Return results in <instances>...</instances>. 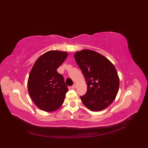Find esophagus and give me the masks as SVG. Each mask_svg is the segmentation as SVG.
<instances>
[{
    "mask_svg": "<svg viewBox=\"0 0 148 148\" xmlns=\"http://www.w3.org/2000/svg\"><path fill=\"white\" fill-rule=\"evenodd\" d=\"M76 86H77V84H74L72 86V88H74H74H76Z\"/></svg>",
    "mask_w": 148,
    "mask_h": 148,
    "instance_id": "esophagus-1",
    "label": "esophagus"
}]
</instances>
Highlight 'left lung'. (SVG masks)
<instances>
[{"label":"left lung","instance_id":"left-lung-1","mask_svg":"<svg viewBox=\"0 0 148 148\" xmlns=\"http://www.w3.org/2000/svg\"><path fill=\"white\" fill-rule=\"evenodd\" d=\"M87 84V92L80 98L83 104L93 111L104 109L117 95L119 81L114 66L105 56L90 49L74 55Z\"/></svg>","mask_w":148,"mask_h":148}]
</instances>
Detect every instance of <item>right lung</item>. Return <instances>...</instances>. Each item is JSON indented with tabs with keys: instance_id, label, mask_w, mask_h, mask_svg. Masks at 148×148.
<instances>
[{
	"instance_id": "obj_1",
	"label": "right lung",
	"mask_w": 148,
	"mask_h": 148,
	"mask_svg": "<svg viewBox=\"0 0 148 148\" xmlns=\"http://www.w3.org/2000/svg\"><path fill=\"white\" fill-rule=\"evenodd\" d=\"M67 55L65 51H49L34 64L28 79V90L31 99L40 109L54 111L64 103L69 89L64 77L56 69Z\"/></svg>"
}]
</instances>
